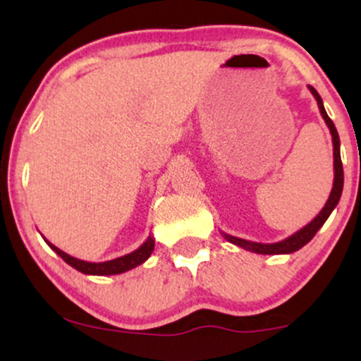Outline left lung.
<instances>
[{
    "label": "left lung",
    "mask_w": 361,
    "mask_h": 361,
    "mask_svg": "<svg viewBox=\"0 0 361 361\" xmlns=\"http://www.w3.org/2000/svg\"><path fill=\"white\" fill-rule=\"evenodd\" d=\"M309 90H310V93L314 94V98H316L319 111H321L322 118H324L326 126H327V128H329V132H331V137H333V157H334L333 190H331L329 198H327L326 205L322 207L321 212H319L316 217H314L312 221L307 224V226L302 227V229L297 231L295 234L288 235V238L283 239V241L271 243V244H263V243L246 241V239L235 238V235L222 233L224 239H226V241L233 243V244H235V246L243 247V250L258 252V255H290V252L299 251L300 247H304L305 244H307L310 239H312L314 235H316L317 231L321 229L322 226H324V222L327 221V217H329L331 212H333V210L336 209L339 198H341L343 181H345V176H343V163H341V154H339V135H338V130H336V127H334L333 120L327 117L324 105H322V98L319 97L317 91L314 90L312 86H309Z\"/></svg>",
    "instance_id": "8db88e82"
}]
</instances>
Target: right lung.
<instances>
[{"mask_svg": "<svg viewBox=\"0 0 361 361\" xmlns=\"http://www.w3.org/2000/svg\"><path fill=\"white\" fill-rule=\"evenodd\" d=\"M45 243H47L49 246H51V250L56 251L57 255H59L61 258L69 264V267H73L74 270L85 273V275H98V276L118 275V273L132 270V268L142 264L144 261L151 256V252L154 251V238L149 235L146 241L142 243V246H139L137 250L128 252V255H123L120 256V258H115L110 261H102V263H91V261L74 258V256L68 255V252L59 250L57 246H54V244L49 243L47 239H45Z\"/></svg>", "mask_w": 361, "mask_h": 361, "instance_id": "add662e5", "label": "right lung"}]
</instances>
